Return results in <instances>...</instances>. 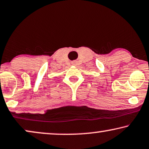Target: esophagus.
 Segmentation results:
<instances>
[{"mask_svg":"<svg viewBox=\"0 0 149 149\" xmlns=\"http://www.w3.org/2000/svg\"><path fill=\"white\" fill-rule=\"evenodd\" d=\"M72 65H77V61H74V62H72Z\"/></svg>","mask_w":149,"mask_h":149,"instance_id":"34e87169","label":"esophagus"}]
</instances>
